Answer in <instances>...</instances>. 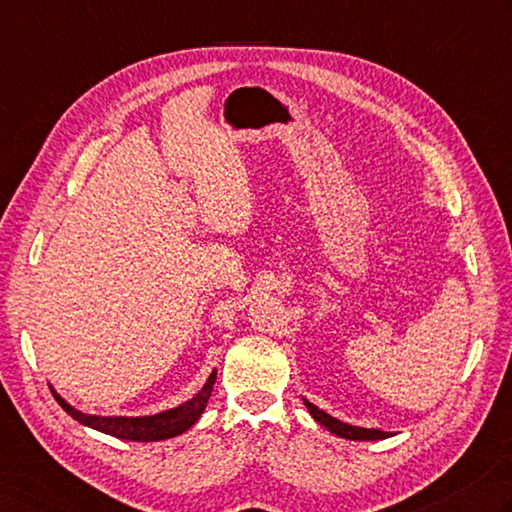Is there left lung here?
Segmentation results:
<instances>
[{
  "instance_id": "left-lung-1",
  "label": "left lung",
  "mask_w": 512,
  "mask_h": 512,
  "mask_svg": "<svg viewBox=\"0 0 512 512\" xmlns=\"http://www.w3.org/2000/svg\"><path fill=\"white\" fill-rule=\"evenodd\" d=\"M306 408L310 410V415H313L319 424L326 426L330 433L337 435V437H344V439H357V442H373V439H386L388 433H384V430H377V428H359V426H350V424H344L339 422V419L330 417L328 413H324V410H319L317 406H313L310 402H306L304 399Z\"/></svg>"
}]
</instances>
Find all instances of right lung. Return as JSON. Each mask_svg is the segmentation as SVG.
<instances>
[{
    "label": "right lung",
    "instance_id": "1",
    "mask_svg": "<svg viewBox=\"0 0 512 512\" xmlns=\"http://www.w3.org/2000/svg\"><path fill=\"white\" fill-rule=\"evenodd\" d=\"M217 379V370H213L208 377V382L199 393L184 402L182 406L164 410L159 415H150V417H97V415H84L75 410L70 404H66L62 397H59L53 388V395L57 399V404L62 406L66 413L77 419L79 424L90 426L99 430V433L113 435L117 439H128V442H159V439H170L182 435L184 430L193 426L199 417H202L204 408L208 404L210 395H213V386Z\"/></svg>",
    "mask_w": 512,
    "mask_h": 512
}]
</instances>
